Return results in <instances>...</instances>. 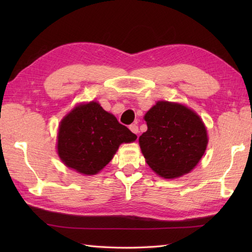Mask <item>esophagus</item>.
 <instances>
[{
	"mask_svg": "<svg viewBox=\"0 0 252 252\" xmlns=\"http://www.w3.org/2000/svg\"><path fill=\"white\" fill-rule=\"evenodd\" d=\"M129 129L131 130V132L134 133V134H137L138 133V126L136 123H132V125L129 126Z\"/></svg>",
	"mask_w": 252,
	"mask_h": 252,
	"instance_id": "34e87169",
	"label": "esophagus"
}]
</instances>
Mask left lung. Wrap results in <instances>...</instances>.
<instances>
[{
	"label": "left lung",
	"mask_w": 252,
	"mask_h": 252,
	"mask_svg": "<svg viewBox=\"0 0 252 252\" xmlns=\"http://www.w3.org/2000/svg\"><path fill=\"white\" fill-rule=\"evenodd\" d=\"M147 131L138 138L147 164L164 179L194 169L206 152L208 135L200 117L186 106L160 100L144 116Z\"/></svg>",
	"instance_id": "obj_1"
}]
</instances>
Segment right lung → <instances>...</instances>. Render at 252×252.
Instances as JSON below:
<instances>
[{"instance_id":"obj_1","label":"right lung","mask_w":252,"mask_h":252,"mask_svg":"<svg viewBox=\"0 0 252 252\" xmlns=\"http://www.w3.org/2000/svg\"><path fill=\"white\" fill-rule=\"evenodd\" d=\"M136 135L96 101L80 104L60 123L57 153L68 168L85 175L98 173L122 143Z\"/></svg>"}]
</instances>
